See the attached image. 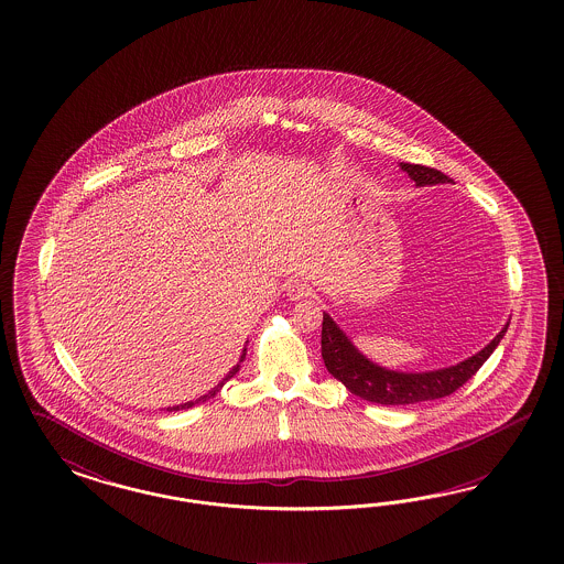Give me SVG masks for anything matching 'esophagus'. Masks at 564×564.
I'll return each mask as SVG.
<instances>
[{
	"instance_id": "34e87169",
	"label": "esophagus",
	"mask_w": 564,
	"mask_h": 564,
	"mask_svg": "<svg viewBox=\"0 0 564 564\" xmlns=\"http://www.w3.org/2000/svg\"><path fill=\"white\" fill-rule=\"evenodd\" d=\"M310 285H307L304 279H293L288 283V297L290 300H304L310 295Z\"/></svg>"
}]
</instances>
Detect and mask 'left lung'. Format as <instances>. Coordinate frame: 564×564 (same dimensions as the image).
<instances>
[{"label":"left lung","mask_w":564,"mask_h":564,"mask_svg":"<svg viewBox=\"0 0 564 564\" xmlns=\"http://www.w3.org/2000/svg\"><path fill=\"white\" fill-rule=\"evenodd\" d=\"M401 170L408 171L417 186L448 182V175H444L443 171L432 170L426 165L401 163ZM507 328L509 325L505 326L492 343L486 345L474 358L465 359L462 364L438 372L408 375L391 372L368 361L343 335L341 328L330 321V316L323 314V359L326 370L343 382L349 393L378 405H413L422 401L441 399L462 389L463 384L478 372L481 364L492 356Z\"/></svg>","instance_id":"8db88e82"}]
</instances>
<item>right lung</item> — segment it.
Segmentation results:
<instances>
[{
  "mask_svg": "<svg viewBox=\"0 0 564 564\" xmlns=\"http://www.w3.org/2000/svg\"><path fill=\"white\" fill-rule=\"evenodd\" d=\"M243 358H246V349H243V354H241V359H239V361H243ZM238 370H239V364H238V366H236V368H234V370H231V372H229V375H227V376H225V378H223V382H219V384H217V387H215V389H213V391H210V393L205 394V397H200V399H196V401H189V403H184V405H177V408H171V410H167V411L189 410V408H192V405H196V403H205V401H208V399H213V397H215V394H217V393H219V391H221L223 384H225V382H227V380H229V378H234V376H236V372H238Z\"/></svg>",
  "mask_w": 564,
  "mask_h": 564,
  "instance_id": "add662e5",
  "label": "right lung"
}]
</instances>
